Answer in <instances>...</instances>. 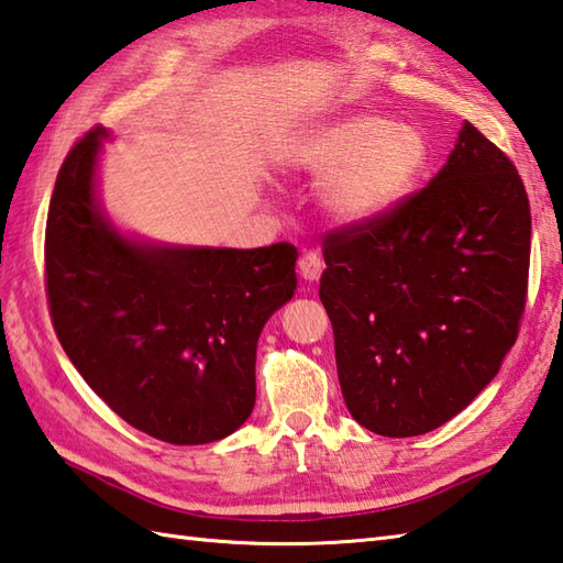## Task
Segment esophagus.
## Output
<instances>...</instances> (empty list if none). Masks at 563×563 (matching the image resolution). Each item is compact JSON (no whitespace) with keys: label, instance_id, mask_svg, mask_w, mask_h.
I'll list each match as a JSON object with an SVG mask.
<instances>
[{"label":"esophagus","instance_id":"1","mask_svg":"<svg viewBox=\"0 0 563 563\" xmlns=\"http://www.w3.org/2000/svg\"><path fill=\"white\" fill-rule=\"evenodd\" d=\"M297 266H300L305 280H319L321 271H324V258H321L317 251H305L300 261H297Z\"/></svg>","mask_w":563,"mask_h":563}]
</instances>
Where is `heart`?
Here are the masks:
<instances>
[{
	"label": "heart",
	"instance_id": "heart-1",
	"mask_svg": "<svg viewBox=\"0 0 563 563\" xmlns=\"http://www.w3.org/2000/svg\"><path fill=\"white\" fill-rule=\"evenodd\" d=\"M426 162L421 130L367 113L302 130L283 150L285 169L321 178V208L341 224L385 218L411 194Z\"/></svg>",
	"mask_w": 563,
	"mask_h": 563
}]
</instances>
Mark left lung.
Segmentation results:
<instances>
[{
	"label": "left lung",
	"mask_w": 563,
	"mask_h": 563,
	"mask_svg": "<svg viewBox=\"0 0 563 563\" xmlns=\"http://www.w3.org/2000/svg\"><path fill=\"white\" fill-rule=\"evenodd\" d=\"M530 234L518 169L464 123L426 188L324 236L319 297L357 423L423 435L474 401L518 339Z\"/></svg>",
	"instance_id": "obj_1"
}]
</instances>
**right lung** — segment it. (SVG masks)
<instances>
[{
	"instance_id": "right-lung-1",
	"label": "right lung",
	"mask_w": 563,
	"mask_h": 563,
	"mask_svg": "<svg viewBox=\"0 0 563 563\" xmlns=\"http://www.w3.org/2000/svg\"><path fill=\"white\" fill-rule=\"evenodd\" d=\"M93 128L59 166L45 224V290L59 343L133 428L172 445L222 440L256 401V343L297 288V249L152 244L97 198Z\"/></svg>"
}]
</instances>
